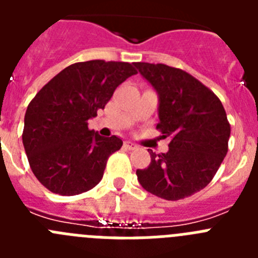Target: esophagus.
<instances>
[{"instance_id":"1","label":"esophagus","mask_w":258,"mask_h":258,"mask_svg":"<svg viewBox=\"0 0 258 258\" xmlns=\"http://www.w3.org/2000/svg\"><path fill=\"white\" fill-rule=\"evenodd\" d=\"M124 147L126 150H136L137 149V145H134L133 142H129V141H126V142L124 143Z\"/></svg>"}]
</instances>
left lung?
Instances as JSON below:
<instances>
[{"label":"left lung","instance_id":"1","mask_svg":"<svg viewBox=\"0 0 258 258\" xmlns=\"http://www.w3.org/2000/svg\"><path fill=\"white\" fill-rule=\"evenodd\" d=\"M159 94V122L169 151L151 155L137 177L146 191L179 200L203 190L213 179L229 150L230 124L211 89L186 71L161 63H134Z\"/></svg>","mask_w":258,"mask_h":258}]
</instances>
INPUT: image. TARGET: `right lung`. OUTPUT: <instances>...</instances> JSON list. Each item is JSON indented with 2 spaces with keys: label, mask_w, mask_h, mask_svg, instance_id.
<instances>
[{
  "label": "right lung",
  "mask_w": 258,
  "mask_h": 258,
  "mask_svg": "<svg viewBox=\"0 0 258 258\" xmlns=\"http://www.w3.org/2000/svg\"><path fill=\"white\" fill-rule=\"evenodd\" d=\"M136 74L126 61H79L60 71L32 99L23 145L32 172L47 190L72 197L99 183L108 157L121 149L122 141L90 131L88 120Z\"/></svg>",
  "instance_id": "obj_1"
}]
</instances>
